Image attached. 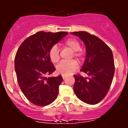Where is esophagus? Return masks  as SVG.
I'll return each instance as SVG.
<instances>
[{"label":"esophagus","instance_id":"34e87169","mask_svg":"<svg viewBox=\"0 0 128 128\" xmlns=\"http://www.w3.org/2000/svg\"><path fill=\"white\" fill-rule=\"evenodd\" d=\"M62 76L63 79H65L66 78V76H65V75H62Z\"/></svg>","mask_w":128,"mask_h":128}]
</instances>
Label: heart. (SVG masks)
<instances>
[{"label":"heart","instance_id":"b5f03b06","mask_svg":"<svg viewBox=\"0 0 128 128\" xmlns=\"http://www.w3.org/2000/svg\"><path fill=\"white\" fill-rule=\"evenodd\" d=\"M66 47L73 51V55L74 58L80 60L83 56V53L80 50V44L75 38H69L64 43ZM49 58L51 61L56 63L60 60V54L56 46H54L50 48L49 53ZM78 65L74 60H72L69 62H61L56 66L57 72L62 75H70L72 74L78 68Z\"/></svg>","mask_w":128,"mask_h":128}]
</instances>
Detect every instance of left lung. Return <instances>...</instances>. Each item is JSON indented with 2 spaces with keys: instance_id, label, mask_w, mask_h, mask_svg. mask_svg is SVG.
<instances>
[{
  "instance_id": "left-lung-1",
  "label": "left lung",
  "mask_w": 128,
  "mask_h": 128,
  "mask_svg": "<svg viewBox=\"0 0 128 128\" xmlns=\"http://www.w3.org/2000/svg\"><path fill=\"white\" fill-rule=\"evenodd\" d=\"M85 44L86 57L80 71L88 78L74 75L73 90L80 100L95 105L104 99L111 86L115 72L111 49L102 40L86 31L72 32Z\"/></svg>"
}]
</instances>
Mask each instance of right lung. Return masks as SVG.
Here are the masks:
<instances>
[{"label":"right lung","mask_w":128,"mask_h":128,"mask_svg":"<svg viewBox=\"0 0 128 128\" xmlns=\"http://www.w3.org/2000/svg\"><path fill=\"white\" fill-rule=\"evenodd\" d=\"M67 34V32H38L27 38L17 50L14 65L18 86L34 105L46 106L58 96L62 77H46L55 70L49 53L50 48Z\"/></svg>","instance_id":"add662e5"}]
</instances>
